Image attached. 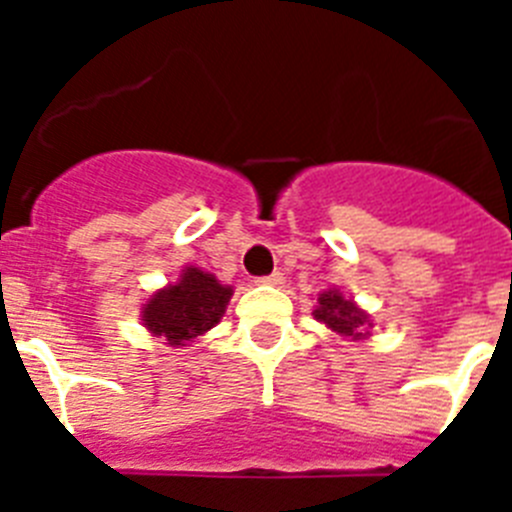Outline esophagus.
<instances>
[{
    "instance_id": "1",
    "label": "esophagus",
    "mask_w": 512,
    "mask_h": 512,
    "mask_svg": "<svg viewBox=\"0 0 512 512\" xmlns=\"http://www.w3.org/2000/svg\"><path fill=\"white\" fill-rule=\"evenodd\" d=\"M259 284H271V287H277V284H284V277L279 271L269 274V277H259Z\"/></svg>"
}]
</instances>
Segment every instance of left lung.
I'll use <instances>...</instances> for the list:
<instances>
[{"label": "left lung", "instance_id": "8db88e82", "mask_svg": "<svg viewBox=\"0 0 512 512\" xmlns=\"http://www.w3.org/2000/svg\"><path fill=\"white\" fill-rule=\"evenodd\" d=\"M312 315H315V320L328 325L330 330H336V333H341V336L354 338V341L369 336V333H361L364 325L372 328L369 315H366L364 310H359L351 300H346L338 289H328V292H323V295L318 297V307L312 310Z\"/></svg>", "mask_w": 512, "mask_h": 512}]
</instances>
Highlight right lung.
Returning <instances> with one entry per match:
<instances>
[{"instance_id":"add662e5","label":"right lung","mask_w":512,"mask_h":512,"mask_svg":"<svg viewBox=\"0 0 512 512\" xmlns=\"http://www.w3.org/2000/svg\"><path fill=\"white\" fill-rule=\"evenodd\" d=\"M230 297L233 287L197 266H187L179 282L151 295L140 310V320L153 336H164L169 346H184L220 323Z\"/></svg>"}]
</instances>
